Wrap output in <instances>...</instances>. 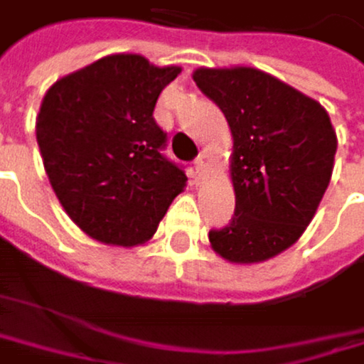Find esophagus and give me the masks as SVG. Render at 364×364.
Segmentation results:
<instances>
[{
    "label": "esophagus",
    "mask_w": 364,
    "mask_h": 364,
    "mask_svg": "<svg viewBox=\"0 0 364 364\" xmlns=\"http://www.w3.org/2000/svg\"><path fill=\"white\" fill-rule=\"evenodd\" d=\"M207 168H209V157H207V155H200V157L194 161L196 178H203V176H205V172H207Z\"/></svg>",
    "instance_id": "obj_1"
}]
</instances>
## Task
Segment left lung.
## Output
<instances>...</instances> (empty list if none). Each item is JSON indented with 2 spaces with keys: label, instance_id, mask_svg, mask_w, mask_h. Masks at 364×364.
<instances>
[{
  "label": "left lung",
  "instance_id": "left-lung-1",
  "mask_svg": "<svg viewBox=\"0 0 364 364\" xmlns=\"http://www.w3.org/2000/svg\"><path fill=\"white\" fill-rule=\"evenodd\" d=\"M192 78L220 107L233 137L235 214L209 231V242L231 264L267 262L314 218L332 178L336 131L316 100L262 69L198 67Z\"/></svg>",
  "mask_w": 364,
  "mask_h": 364
}]
</instances>
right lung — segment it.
Returning <instances> with one entry per match:
<instances>
[{
  "mask_svg": "<svg viewBox=\"0 0 364 364\" xmlns=\"http://www.w3.org/2000/svg\"><path fill=\"white\" fill-rule=\"evenodd\" d=\"M178 65L111 54L58 78L36 115L50 186L89 237L137 247L155 235L188 176L161 155L166 133L152 111Z\"/></svg>",
  "mask_w": 364,
  "mask_h": 364,
  "instance_id": "add662e5",
  "label": "right lung"
}]
</instances>
